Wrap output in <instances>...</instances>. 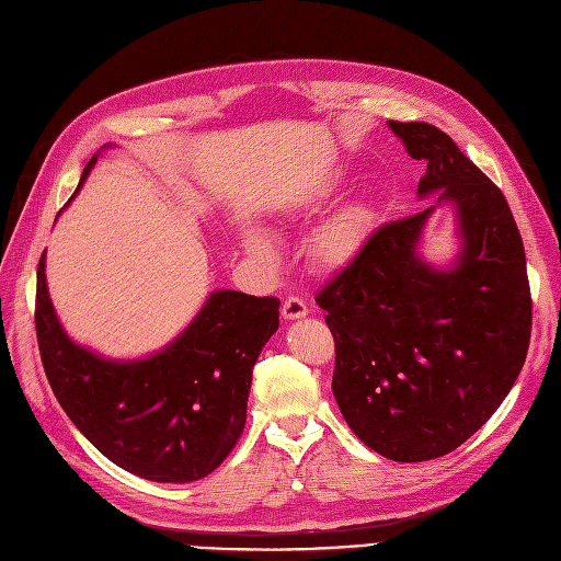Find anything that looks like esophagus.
Returning <instances> with one entry per match:
<instances>
[{"mask_svg": "<svg viewBox=\"0 0 561 561\" xmlns=\"http://www.w3.org/2000/svg\"><path fill=\"white\" fill-rule=\"evenodd\" d=\"M307 312H309V309H307L305 300H300V298H296V296L286 298L284 305H282V317H284L286 321L302 319V317H307Z\"/></svg>", "mask_w": 561, "mask_h": 561, "instance_id": "obj_1", "label": "esophagus"}]
</instances>
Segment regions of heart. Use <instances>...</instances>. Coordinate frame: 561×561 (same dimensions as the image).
Listing matches in <instances>:
<instances>
[{
    "mask_svg": "<svg viewBox=\"0 0 561 561\" xmlns=\"http://www.w3.org/2000/svg\"><path fill=\"white\" fill-rule=\"evenodd\" d=\"M330 201H333V186H323V190H317L314 194H309L300 203L288 207L284 217L291 219L302 210H319V207H325ZM375 233V207L369 203L346 205L344 210H340L317 228L312 244H309V256H312V263L323 270V273H340V270L354 265L365 254V249L369 247ZM238 242L242 252L256 259L259 263L273 265L277 261L275 240L254 224L240 226Z\"/></svg>",
    "mask_w": 561,
    "mask_h": 561,
    "instance_id": "obj_1",
    "label": "heart"
}]
</instances>
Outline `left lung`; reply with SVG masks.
<instances>
[{"label":"left lung","mask_w":561,"mask_h":561,"mask_svg":"<svg viewBox=\"0 0 561 561\" xmlns=\"http://www.w3.org/2000/svg\"><path fill=\"white\" fill-rule=\"evenodd\" d=\"M392 129L427 171L419 196L442 192L463 249L450 268L417 254L427 210L383 224L365 254L321 288L335 337L333 396L356 437L396 462L442 458L500 409L525 365L531 294L520 231L490 178L442 129Z\"/></svg>","instance_id":"obj_1"}]
</instances>
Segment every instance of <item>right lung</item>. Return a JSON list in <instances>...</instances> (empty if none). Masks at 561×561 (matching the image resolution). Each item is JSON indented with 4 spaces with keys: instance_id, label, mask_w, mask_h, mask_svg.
Instances as JSON below:
<instances>
[{
    "instance_id": "right-lung-1",
    "label": "right lung",
    "mask_w": 561,
    "mask_h": 561,
    "mask_svg": "<svg viewBox=\"0 0 561 561\" xmlns=\"http://www.w3.org/2000/svg\"><path fill=\"white\" fill-rule=\"evenodd\" d=\"M277 328V298L215 291L159 354L111 360L65 333L46 252L38 261L36 340L57 402L99 453L154 483H192L226 460L244 430L252 369Z\"/></svg>"
}]
</instances>
